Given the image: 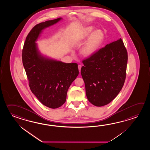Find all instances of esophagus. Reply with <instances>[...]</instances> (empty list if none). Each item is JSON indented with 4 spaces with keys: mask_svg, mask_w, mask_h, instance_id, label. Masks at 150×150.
Here are the masks:
<instances>
[{
    "mask_svg": "<svg viewBox=\"0 0 150 150\" xmlns=\"http://www.w3.org/2000/svg\"><path fill=\"white\" fill-rule=\"evenodd\" d=\"M81 68V65H78V69H79V72H80Z\"/></svg>",
    "mask_w": 150,
    "mask_h": 150,
    "instance_id": "obj_1",
    "label": "esophagus"
}]
</instances>
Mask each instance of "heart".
Listing matches in <instances>:
<instances>
[{
  "label": "heart",
  "mask_w": 150,
  "mask_h": 150,
  "mask_svg": "<svg viewBox=\"0 0 150 150\" xmlns=\"http://www.w3.org/2000/svg\"><path fill=\"white\" fill-rule=\"evenodd\" d=\"M93 30L92 26H87L82 29L80 34V40H85L89 37L80 50L81 54L85 57H89L94 54L105 39L104 34L101 30L98 29L92 32Z\"/></svg>",
  "instance_id": "1"
}]
</instances>
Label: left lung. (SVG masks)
<instances>
[{"mask_svg": "<svg viewBox=\"0 0 150 150\" xmlns=\"http://www.w3.org/2000/svg\"><path fill=\"white\" fill-rule=\"evenodd\" d=\"M127 62V51L121 38L83 61L81 74L89 102L101 107L115 99L124 85Z\"/></svg>", "mask_w": 150, "mask_h": 150, "instance_id": "1", "label": "left lung"}]
</instances>
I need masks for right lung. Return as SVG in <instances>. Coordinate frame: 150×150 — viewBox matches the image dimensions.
Here are the masks:
<instances>
[{
	"instance_id": "obj_1",
	"label": "right lung",
	"mask_w": 150,
	"mask_h": 150,
	"mask_svg": "<svg viewBox=\"0 0 150 150\" xmlns=\"http://www.w3.org/2000/svg\"><path fill=\"white\" fill-rule=\"evenodd\" d=\"M62 18L35 25L25 38L22 52L23 65L32 93L43 105L57 108L66 101L67 90L79 74L78 64L65 63L44 57L36 43L42 30Z\"/></svg>"
}]
</instances>
